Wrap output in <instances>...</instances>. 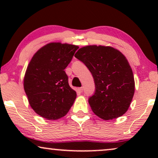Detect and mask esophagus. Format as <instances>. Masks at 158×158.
Instances as JSON below:
<instances>
[{
	"mask_svg": "<svg viewBox=\"0 0 158 158\" xmlns=\"http://www.w3.org/2000/svg\"><path fill=\"white\" fill-rule=\"evenodd\" d=\"M78 90H79V91L81 92V93H82V92H83V87L79 88H78Z\"/></svg>",
	"mask_w": 158,
	"mask_h": 158,
	"instance_id": "1",
	"label": "esophagus"
}]
</instances>
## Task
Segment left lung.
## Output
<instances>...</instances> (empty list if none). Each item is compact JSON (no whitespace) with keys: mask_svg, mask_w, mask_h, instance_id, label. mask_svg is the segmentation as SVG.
<instances>
[{"mask_svg":"<svg viewBox=\"0 0 158 158\" xmlns=\"http://www.w3.org/2000/svg\"><path fill=\"white\" fill-rule=\"evenodd\" d=\"M75 57L83 62L94 79V94L88 99L94 113L104 120L122 116L135 94V79L128 60L111 47L89 45Z\"/></svg>","mask_w":158,"mask_h":158,"instance_id":"1","label":"left lung"}]
</instances>
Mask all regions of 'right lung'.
Wrapping results in <instances>:
<instances>
[{"mask_svg":"<svg viewBox=\"0 0 158 158\" xmlns=\"http://www.w3.org/2000/svg\"><path fill=\"white\" fill-rule=\"evenodd\" d=\"M76 45L49 43L34 54L23 78V88L32 109L48 120L65 116L76 98L64 69L70 63Z\"/></svg>","mask_w":158,"mask_h":158,"instance_id":"1","label":"right lung"}]
</instances>
